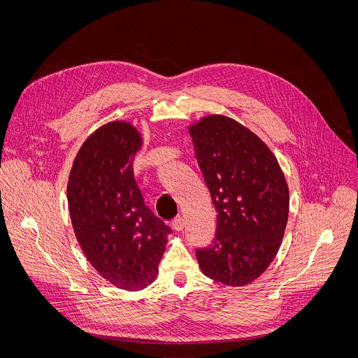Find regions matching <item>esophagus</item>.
Returning <instances> with one entry per match:
<instances>
[{"label":"esophagus","mask_w":358,"mask_h":358,"mask_svg":"<svg viewBox=\"0 0 358 358\" xmlns=\"http://www.w3.org/2000/svg\"><path fill=\"white\" fill-rule=\"evenodd\" d=\"M185 227V220L182 217H177L174 221H173V229L176 231H182Z\"/></svg>","instance_id":"obj_1"}]
</instances>
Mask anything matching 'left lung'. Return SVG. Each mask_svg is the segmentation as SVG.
Returning <instances> with one entry per match:
<instances>
[{
	"mask_svg": "<svg viewBox=\"0 0 358 358\" xmlns=\"http://www.w3.org/2000/svg\"><path fill=\"white\" fill-rule=\"evenodd\" d=\"M188 131L217 213L213 244L196 252L200 268L225 285H245L281 245L289 208L284 173L266 143L230 117L207 115Z\"/></svg>",
	"mask_w": 358,
	"mask_h": 358,
	"instance_id": "obj_1",
	"label": "left lung"
}]
</instances>
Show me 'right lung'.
Listing matches in <instances>:
<instances>
[{
  "instance_id": "1",
  "label": "right lung",
  "mask_w": 358,
  "mask_h": 358,
  "mask_svg": "<svg viewBox=\"0 0 358 358\" xmlns=\"http://www.w3.org/2000/svg\"><path fill=\"white\" fill-rule=\"evenodd\" d=\"M143 140L127 121L100 127L81 145L67 199L76 237L91 266L122 289H143L157 274L171 229L144 203L134 178Z\"/></svg>"
}]
</instances>
